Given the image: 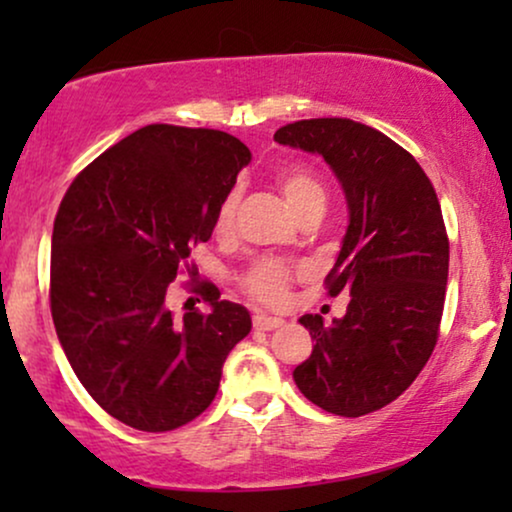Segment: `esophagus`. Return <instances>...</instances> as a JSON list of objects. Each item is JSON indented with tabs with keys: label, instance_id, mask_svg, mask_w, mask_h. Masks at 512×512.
Returning a JSON list of instances; mask_svg holds the SVG:
<instances>
[{
	"label": "esophagus",
	"instance_id": "esophagus-1",
	"mask_svg": "<svg viewBox=\"0 0 512 512\" xmlns=\"http://www.w3.org/2000/svg\"><path fill=\"white\" fill-rule=\"evenodd\" d=\"M252 325H255V330H262V332H272L276 327L284 325V320L281 317H269V315H255L252 317Z\"/></svg>",
	"mask_w": 512,
	"mask_h": 512
}]
</instances>
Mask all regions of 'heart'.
Segmentation results:
<instances>
[{
	"label": "heart",
	"instance_id": "heart-1",
	"mask_svg": "<svg viewBox=\"0 0 512 512\" xmlns=\"http://www.w3.org/2000/svg\"><path fill=\"white\" fill-rule=\"evenodd\" d=\"M279 190L298 216L313 207H325V190H322L320 180L305 168L284 170V173L279 175ZM236 209H238L236 195H228L223 199L219 209V219H216V228H219L221 233L233 226ZM245 284H248V291L252 296L260 298L262 303L274 305L286 298V289H289V272H286V267H281V264L276 262H260L248 274V281H245Z\"/></svg>",
	"mask_w": 512,
	"mask_h": 512
}]
</instances>
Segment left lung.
I'll list each match as a JSON object with an SVG mask.
<instances>
[{"instance_id":"8db88e82","label":"left lung","mask_w":512,"mask_h":512,"mask_svg":"<svg viewBox=\"0 0 512 512\" xmlns=\"http://www.w3.org/2000/svg\"><path fill=\"white\" fill-rule=\"evenodd\" d=\"M274 142L322 156L342 185L349 226L327 286L351 296L325 325L303 315L313 351L293 370L298 390L337 416L395 402L438 342L450 245L431 180L378 129L317 117L276 129Z\"/></svg>"}]
</instances>
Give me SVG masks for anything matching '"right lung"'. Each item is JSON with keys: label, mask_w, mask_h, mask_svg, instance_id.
Instances as JSON below:
<instances>
[{"label": "right lung", "mask_w": 512, "mask_h": 512, "mask_svg": "<svg viewBox=\"0 0 512 512\" xmlns=\"http://www.w3.org/2000/svg\"><path fill=\"white\" fill-rule=\"evenodd\" d=\"M250 149L219 129L149 125L69 185L50 257V308L69 366L122 424L163 433L197 419L226 356L250 334L245 305L204 284L209 313L175 320L170 281L214 233Z\"/></svg>", "instance_id": "right-lung-1"}]
</instances>
